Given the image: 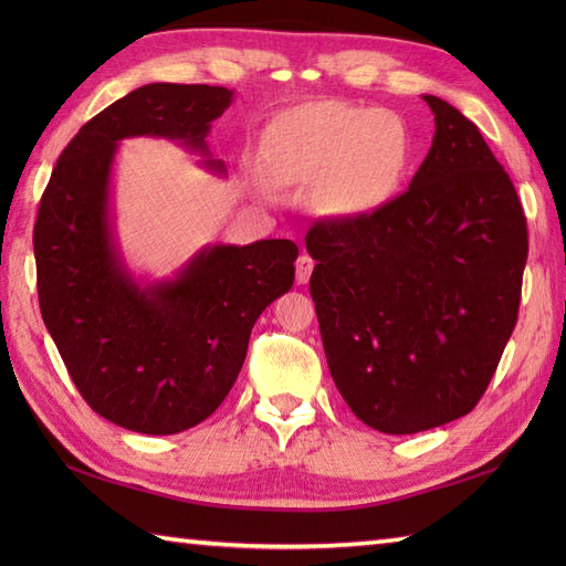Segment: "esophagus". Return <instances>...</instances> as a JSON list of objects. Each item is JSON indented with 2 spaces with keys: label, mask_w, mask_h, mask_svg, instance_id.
Masks as SVG:
<instances>
[{
  "label": "esophagus",
  "mask_w": 566,
  "mask_h": 566,
  "mask_svg": "<svg viewBox=\"0 0 566 566\" xmlns=\"http://www.w3.org/2000/svg\"><path fill=\"white\" fill-rule=\"evenodd\" d=\"M314 258L311 255H298V260H296V284H306L308 280H311V272H314Z\"/></svg>",
  "instance_id": "1"
}]
</instances>
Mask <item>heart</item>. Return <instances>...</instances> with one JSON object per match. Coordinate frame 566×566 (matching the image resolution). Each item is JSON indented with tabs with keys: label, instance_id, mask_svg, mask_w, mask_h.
<instances>
[{
	"label": "heart",
	"instance_id": "obj_1",
	"mask_svg": "<svg viewBox=\"0 0 566 566\" xmlns=\"http://www.w3.org/2000/svg\"><path fill=\"white\" fill-rule=\"evenodd\" d=\"M411 155V134L399 116L318 102L274 122L264 136L262 165L280 185H326L333 213H363L399 189Z\"/></svg>",
	"mask_w": 566,
	"mask_h": 566
}]
</instances>
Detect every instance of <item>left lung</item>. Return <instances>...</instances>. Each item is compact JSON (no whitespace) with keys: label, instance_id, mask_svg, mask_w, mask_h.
<instances>
[{"label":"left lung","instance_id":"obj_1","mask_svg":"<svg viewBox=\"0 0 566 566\" xmlns=\"http://www.w3.org/2000/svg\"><path fill=\"white\" fill-rule=\"evenodd\" d=\"M423 99L436 136L403 195L306 233L331 377L389 436L444 426L482 399L518 321L527 260L511 177L467 116Z\"/></svg>","mask_w":566,"mask_h":566}]
</instances>
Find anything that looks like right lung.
<instances>
[{
    "label": "right lung",
    "mask_w": 566,
    "mask_h": 566,
    "mask_svg": "<svg viewBox=\"0 0 566 566\" xmlns=\"http://www.w3.org/2000/svg\"><path fill=\"white\" fill-rule=\"evenodd\" d=\"M235 92L153 82L106 106L60 155L33 228L48 333L102 418L143 436L207 420L245 363L250 331L292 290V240L207 245L165 280L128 268L116 233L114 163L124 138L175 140L226 177L207 136Z\"/></svg>",
    "instance_id": "right-lung-1"
}]
</instances>
